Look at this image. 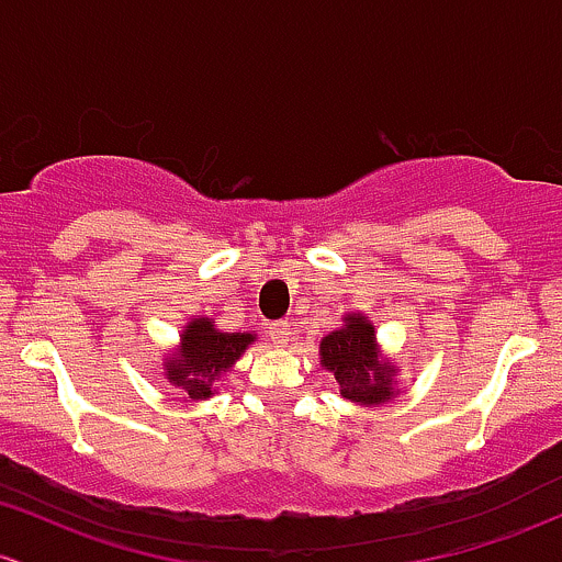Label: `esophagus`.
Masks as SVG:
<instances>
[{
  "instance_id": "obj_1",
  "label": "esophagus",
  "mask_w": 562,
  "mask_h": 562,
  "mask_svg": "<svg viewBox=\"0 0 562 562\" xmlns=\"http://www.w3.org/2000/svg\"><path fill=\"white\" fill-rule=\"evenodd\" d=\"M291 330H293L291 325L282 323V319H280V323L269 325V336H271V341L277 344V347H288V341H291V336H293Z\"/></svg>"
}]
</instances>
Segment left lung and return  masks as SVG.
Returning <instances> with one entry per match:
<instances>
[{"label": "left lung", "instance_id": "obj_1", "mask_svg": "<svg viewBox=\"0 0 562 562\" xmlns=\"http://www.w3.org/2000/svg\"><path fill=\"white\" fill-rule=\"evenodd\" d=\"M319 366L336 379L338 392L349 403L379 408L400 394V368L381 355L375 325L362 312H349L341 328L319 341Z\"/></svg>", "mask_w": 562, "mask_h": 562}]
</instances>
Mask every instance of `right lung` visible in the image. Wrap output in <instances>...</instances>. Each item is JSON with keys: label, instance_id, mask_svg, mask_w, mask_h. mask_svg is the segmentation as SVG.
I'll return each instance as SVG.
<instances>
[{"label": "right lung", "instance_id": "1", "mask_svg": "<svg viewBox=\"0 0 562 562\" xmlns=\"http://www.w3.org/2000/svg\"><path fill=\"white\" fill-rule=\"evenodd\" d=\"M256 341V333H224L213 317L196 314L183 325L178 344L162 357V375L170 386L181 390L183 403L218 394V381L232 371L234 362Z\"/></svg>", "mask_w": 562, "mask_h": 562}]
</instances>
